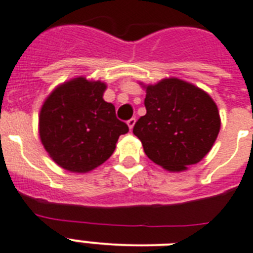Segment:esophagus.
<instances>
[{
    "instance_id": "obj_1",
    "label": "esophagus",
    "mask_w": 253,
    "mask_h": 253,
    "mask_svg": "<svg viewBox=\"0 0 253 253\" xmlns=\"http://www.w3.org/2000/svg\"><path fill=\"white\" fill-rule=\"evenodd\" d=\"M126 124H128L129 129H133V126H134V124H135V119L134 118L129 119L128 122H126Z\"/></svg>"
}]
</instances>
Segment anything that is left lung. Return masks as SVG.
<instances>
[{"label":"left lung","instance_id":"left-lung-1","mask_svg":"<svg viewBox=\"0 0 253 253\" xmlns=\"http://www.w3.org/2000/svg\"><path fill=\"white\" fill-rule=\"evenodd\" d=\"M146 115L134 124L149 159L179 172L197 164L212 149L220 131V115L212 98L178 79L146 87Z\"/></svg>","mask_w":253,"mask_h":253}]
</instances>
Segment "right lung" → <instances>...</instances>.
I'll return each instance as SVG.
<instances>
[{"mask_svg": "<svg viewBox=\"0 0 253 253\" xmlns=\"http://www.w3.org/2000/svg\"><path fill=\"white\" fill-rule=\"evenodd\" d=\"M106 85L77 77L50 94L40 112V137L51 159L70 172L85 173L114 154L128 125L104 102Z\"/></svg>", "mask_w": 253, "mask_h": 253, "instance_id": "add662e5", "label": "right lung"}]
</instances>
